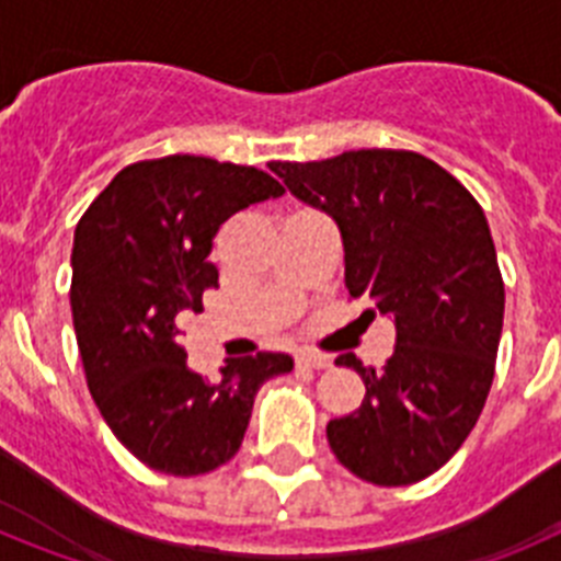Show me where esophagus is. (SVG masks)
Returning <instances> with one entry per match:
<instances>
[{"mask_svg": "<svg viewBox=\"0 0 561 561\" xmlns=\"http://www.w3.org/2000/svg\"><path fill=\"white\" fill-rule=\"evenodd\" d=\"M297 365H300V368L323 370V368H331V359L323 354H297Z\"/></svg>", "mask_w": 561, "mask_h": 561, "instance_id": "esophagus-1", "label": "esophagus"}]
</instances>
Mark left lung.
<instances>
[{
	"label": "left lung",
	"instance_id": "1",
	"mask_svg": "<svg viewBox=\"0 0 561 561\" xmlns=\"http://www.w3.org/2000/svg\"><path fill=\"white\" fill-rule=\"evenodd\" d=\"M270 168L334 219L348 295L396 325L381 370L336 356L362 376L365 399L329 421L331 453L368 483H419L458 453L494 379L505 289L483 207L415 151L362 148Z\"/></svg>",
	"mask_w": 561,
	"mask_h": 561
}]
</instances>
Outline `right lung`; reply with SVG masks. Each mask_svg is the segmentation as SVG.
Returning a JSON list of instances; mask_svg holds the SVG:
<instances>
[{
    "label": "right lung",
    "mask_w": 561,
    "mask_h": 561,
    "mask_svg": "<svg viewBox=\"0 0 561 561\" xmlns=\"http://www.w3.org/2000/svg\"><path fill=\"white\" fill-rule=\"evenodd\" d=\"M284 196L250 165L171 153L123 168L83 213L72 244V323L89 393L117 440L157 472L219 469L244 440L266 379L289 354L227 359L221 381L187 368L180 325L219 286L207 261L232 213Z\"/></svg>",
    "instance_id": "obj_1"
}]
</instances>
